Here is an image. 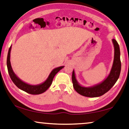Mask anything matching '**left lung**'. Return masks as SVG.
Here are the masks:
<instances>
[{
	"label": "left lung",
	"mask_w": 129,
	"mask_h": 129,
	"mask_svg": "<svg viewBox=\"0 0 129 129\" xmlns=\"http://www.w3.org/2000/svg\"><path fill=\"white\" fill-rule=\"evenodd\" d=\"M114 47V58L109 74L103 81L90 87H84L79 83L75 71L73 70L72 80L74 89L80 95L88 97H97L108 91L118 80L121 70L120 48L116 40H112Z\"/></svg>",
	"instance_id": "obj_1"
}]
</instances>
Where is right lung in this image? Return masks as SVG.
Listing matches in <instances>:
<instances>
[{"mask_svg": "<svg viewBox=\"0 0 129 129\" xmlns=\"http://www.w3.org/2000/svg\"><path fill=\"white\" fill-rule=\"evenodd\" d=\"M11 50V45L10 46V47L9 48L7 58V67L9 75L10 76L11 79L12 80L13 83L15 84V86H16L17 87L29 94H42L44 93V92H45L46 90L50 87V86H51L54 79V77L55 76V75H56L61 69H62L64 67V66H61L53 69V70L51 71L50 74H49L47 79H46L45 82H43V83L40 84H37V85H32V84L26 83L24 81H22V80H21L20 79L15 75L14 71H13L10 62Z\"/></svg>", "mask_w": 129, "mask_h": 129, "instance_id": "obj_1", "label": "right lung"}]
</instances>
